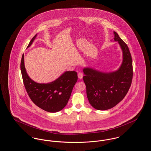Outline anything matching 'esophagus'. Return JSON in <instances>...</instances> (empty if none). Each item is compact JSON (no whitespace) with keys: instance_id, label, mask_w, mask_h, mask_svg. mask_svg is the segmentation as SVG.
I'll return each instance as SVG.
<instances>
[{"instance_id":"34e87169","label":"esophagus","mask_w":151,"mask_h":151,"mask_svg":"<svg viewBox=\"0 0 151 151\" xmlns=\"http://www.w3.org/2000/svg\"><path fill=\"white\" fill-rule=\"evenodd\" d=\"M78 77L79 79H82L83 77V73L82 72H80L78 74Z\"/></svg>"}]
</instances>
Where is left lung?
I'll use <instances>...</instances> for the list:
<instances>
[{"instance_id":"obj_1","label":"left lung","mask_w":151,"mask_h":151,"mask_svg":"<svg viewBox=\"0 0 151 151\" xmlns=\"http://www.w3.org/2000/svg\"><path fill=\"white\" fill-rule=\"evenodd\" d=\"M114 41L119 43L123 60L116 71L103 73L86 67L83 69L88 99L93 108L105 110L113 108L125 97L131 85L133 69L129 47L114 31Z\"/></svg>"}]
</instances>
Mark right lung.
Wrapping results in <instances>:
<instances>
[{
  "label": "right lung",
  "mask_w": 151,
  "mask_h": 151,
  "mask_svg": "<svg viewBox=\"0 0 151 151\" xmlns=\"http://www.w3.org/2000/svg\"><path fill=\"white\" fill-rule=\"evenodd\" d=\"M36 34L28 44L29 47L37 37ZM24 54L21 61V71L24 85L31 101L44 110L55 113L62 110L66 106L73 88L77 81L76 71H65L55 81L47 84H40L34 81L28 76L24 60Z\"/></svg>",
  "instance_id": "obj_1"
}]
</instances>
